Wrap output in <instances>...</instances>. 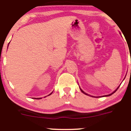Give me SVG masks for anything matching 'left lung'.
<instances>
[{
    "label": "left lung",
    "mask_w": 131,
    "mask_h": 131,
    "mask_svg": "<svg viewBox=\"0 0 131 131\" xmlns=\"http://www.w3.org/2000/svg\"><path fill=\"white\" fill-rule=\"evenodd\" d=\"M119 87H118V88H117V89H116V90H115V91H114V92H113V93H111V94H109V95H106V96H110V95H112V94H113V93H115V92H116V91H117V89H119ZM80 90H81V89H80ZM81 91H82V92H83V93H84V94H85V95H88V94H86V93H85V92H83V90H81Z\"/></svg>",
    "instance_id": "8db88e82"
}]
</instances>
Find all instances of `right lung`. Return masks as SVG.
<instances>
[{
  "label": "right lung",
  "instance_id": "obj_1",
  "mask_svg": "<svg viewBox=\"0 0 131 131\" xmlns=\"http://www.w3.org/2000/svg\"><path fill=\"white\" fill-rule=\"evenodd\" d=\"M51 94H49V95H51ZM41 98H39V99H40Z\"/></svg>",
  "mask_w": 131,
  "mask_h": 131
}]
</instances>
